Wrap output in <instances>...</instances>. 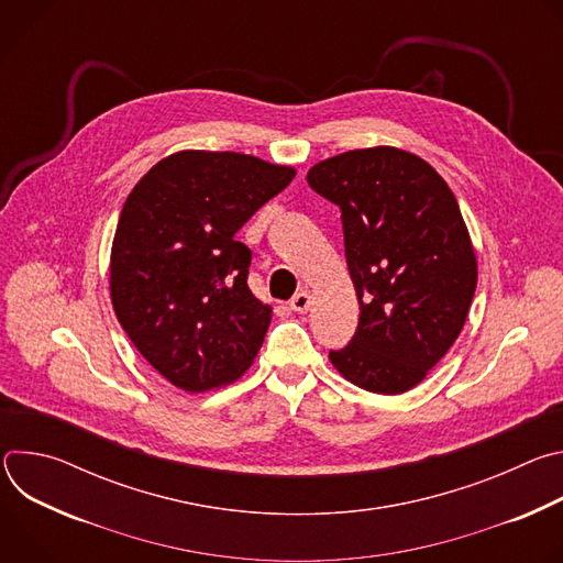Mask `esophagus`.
<instances>
[{"label":"esophagus","mask_w":563,"mask_h":563,"mask_svg":"<svg viewBox=\"0 0 563 563\" xmlns=\"http://www.w3.org/2000/svg\"><path fill=\"white\" fill-rule=\"evenodd\" d=\"M309 305H311V296H309L307 289H300V291L289 300V309H291V311H298V313H305V311L309 309Z\"/></svg>","instance_id":"1"}]
</instances>
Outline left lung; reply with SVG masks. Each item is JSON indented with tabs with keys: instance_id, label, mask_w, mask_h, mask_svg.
<instances>
[{
	"instance_id": "8db88e82",
	"label": "left lung",
	"mask_w": 563,
	"mask_h": 563,
	"mask_svg": "<svg viewBox=\"0 0 563 563\" xmlns=\"http://www.w3.org/2000/svg\"><path fill=\"white\" fill-rule=\"evenodd\" d=\"M309 187L341 209L361 318L334 367L361 389L400 394L456 341L476 287L470 235L445 180L415 153L358 148L323 159Z\"/></svg>"
}]
</instances>
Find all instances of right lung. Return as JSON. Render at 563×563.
<instances>
[{
	"label": "right lung",
	"mask_w": 563,
	"mask_h": 563,
	"mask_svg": "<svg viewBox=\"0 0 563 563\" xmlns=\"http://www.w3.org/2000/svg\"><path fill=\"white\" fill-rule=\"evenodd\" d=\"M296 172L233 151H180L129 194L111 250V300L137 352L176 387L205 391L256 358L272 307L250 289L243 224Z\"/></svg>",
	"instance_id": "right-lung-1"
}]
</instances>
